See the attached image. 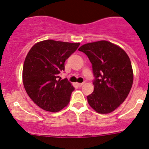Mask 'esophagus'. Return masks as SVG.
<instances>
[{"mask_svg": "<svg viewBox=\"0 0 149 149\" xmlns=\"http://www.w3.org/2000/svg\"><path fill=\"white\" fill-rule=\"evenodd\" d=\"M84 84H85V82H83V83H79V84H78V86H79V87H81V86H83Z\"/></svg>", "mask_w": 149, "mask_h": 149, "instance_id": "1", "label": "esophagus"}]
</instances>
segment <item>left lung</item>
<instances>
[{"instance_id":"obj_1","label":"left lung","mask_w":149,"mask_h":149,"mask_svg":"<svg viewBox=\"0 0 149 149\" xmlns=\"http://www.w3.org/2000/svg\"><path fill=\"white\" fill-rule=\"evenodd\" d=\"M92 65L94 91L87 96L90 106L101 114L113 112L131 89L133 73L130 58L122 48L109 42L87 43L79 49Z\"/></svg>"}]
</instances>
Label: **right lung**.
Instances as JSON below:
<instances>
[{
    "instance_id": "right-lung-1",
    "label": "right lung",
    "mask_w": 149,
    "mask_h": 149,
    "mask_svg": "<svg viewBox=\"0 0 149 149\" xmlns=\"http://www.w3.org/2000/svg\"><path fill=\"white\" fill-rule=\"evenodd\" d=\"M80 45L45 40L28 52L23 67V83L33 102L44 110L56 112L67 106L74 87L67 79L61 80L65 61Z\"/></svg>"
}]
</instances>
